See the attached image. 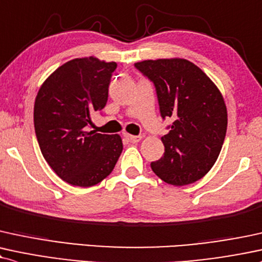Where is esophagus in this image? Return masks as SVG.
I'll use <instances>...</instances> for the list:
<instances>
[{
	"label": "esophagus",
	"mask_w": 262,
	"mask_h": 262,
	"mask_svg": "<svg viewBox=\"0 0 262 262\" xmlns=\"http://www.w3.org/2000/svg\"><path fill=\"white\" fill-rule=\"evenodd\" d=\"M125 138H127L130 143H139L141 140V137H137V135H130V134H125Z\"/></svg>",
	"instance_id": "obj_1"
}]
</instances>
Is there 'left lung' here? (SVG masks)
Wrapping results in <instances>:
<instances>
[{
    "instance_id": "8db88e82",
    "label": "left lung",
    "mask_w": 262,
    "mask_h": 262,
    "mask_svg": "<svg viewBox=\"0 0 262 262\" xmlns=\"http://www.w3.org/2000/svg\"><path fill=\"white\" fill-rule=\"evenodd\" d=\"M154 81L162 118L171 130L161 138L165 155L151 168L168 184L199 181L215 165L227 132V107L216 84L184 58L146 59L135 63Z\"/></svg>"
}]
</instances>
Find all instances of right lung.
<instances>
[{
	"label": "right lung",
	"instance_id": "right-lung-1",
	"mask_svg": "<svg viewBox=\"0 0 262 262\" xmlns=\"http://www.w3.org/2000/svg\"><path fill=\"white\" fill-rule=\"evenodd\" d=\"M117 63L95 56L66 62L47 77L34 105V127L41 154L59 178L93 187L115 168L123 150L118 134L86 130L91 113L101 111Z\"/></svg>",
	"mask_w": 262,
	"mask_h": 262
}]
</instances>
